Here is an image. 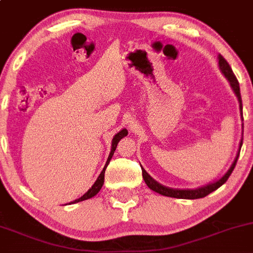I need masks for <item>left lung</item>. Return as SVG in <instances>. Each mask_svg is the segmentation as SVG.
<instances>
[{
	"instance_id": "left-lung-1",
	"label": "left lung",
	"mask_w": 253,
	"mask_h": 253,
	"mask_svg": "<svg viewBox=\"0 0 253 253\" xmlns=\"http://www.w3.org/2000/svg\"><path fill=\"white\" fill-rule=\"evenodd\" d=\"M218 66H219V70L223 75L225 76V79L228 80L229 82L230 87H232L234 94L236 95L239 102V109H240V115H241V121H243V103H241V94H240V86H239V82L236 80L235 75H234L232 68H230L229 64L227 63V60L222 57V55H218ZM241 127H243V132H244V124H241ZM243 147V137H241L240 143H239V149L238 153H236L235 159H234L233 164L230 165V167L228 169V171L225 172L219 179L214 180L213 183H210V184L204 185V187L196 188V189H175V188H169L166 187V185H162L159 182H156L150 174L145 171L144 169L142 167V174H143V179L144 182L147 183V185L153 191H156V193L161 194L164 196H169V198H175V199H189V200H194V199H201L205 198L206 195H209L210 193L212 191L217 190L220 185L224 184L225 182L228 180L229 175L232 174L234 167H235L236 161H238L239 154H240V149Z\"/></svg>"
}]
</instances>
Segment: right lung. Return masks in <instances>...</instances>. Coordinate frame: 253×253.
Listing matches in <instances>:
<instances>
[{
  "mask_svg": "<svg viewBox=\"0 0 253 253\" xmlns=\"http://www.w3.org/2000/svg\"><path fill=\"white\" fill-rule=\"evenodd\" d=\"M127 133H128V132H127V129L124 128V129H121L120 132H118V133H116L115 135H114L113 140H111V150H110V154H109V156H108V160H106L104 169H103V171L100 172V174L98 175V178H97V180L94 182V184H93L92 187L89 188V189L87 190L86 193H84V195L81 196V198H79V199H76V200L71 201L70 204H76V203H80V201L87 200V199H91V198H93V196H95L98 193H99V190L102 189L103 184H104V173H105L106 167H108L109 162H110L111 158H113L114 151L116 150V147H118V143L122 139V138L125 137V135H127Z\"/></svg>",
  "mask_w": 253,
  "mask_h": 253,
  "instance_id": "obj_1",
  "label": "right lung"
}]
</instances>
